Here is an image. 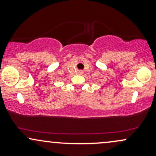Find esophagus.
<instances>
[{
  "label": "esophagus",
  "instance_id": "1",
  "mask_svg": "<svg viewBox=\"0 0 156 156\" xmlns=\"http://www.w3.org/2000/svg\"><path fill=\"white\" fill-rule=\"evenodd\" d=\"M78 73V74H80V75H82L83 73V72L82 70H79Z\"/></svg>",
  "mask_w": 156,
  "mask_h": 156
}]
</instances>
